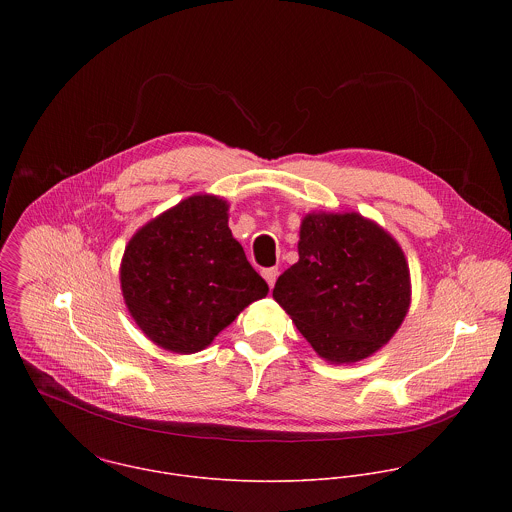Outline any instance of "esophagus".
<instances>
[{
	"label": "esophagus",
	"instance_id": "esophagus-1",
	"mask_svg": "<svg viewBox=\"0 0 512 512\" xmlns=\"http://www.w3.org/2000/svg\"><path fill=\"white\" fill-rule=\"evenodd\" d=\"M262 276H264V280L268 282V286L274 288V284H276V280H278V268H266V270L262 272Z\"/></svg>",
	"mask_w": 512,
	"mask_h": 512
}]
</instances>
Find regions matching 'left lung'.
Returning <instances> with one entry per match:
<instances>
[{
	"label": "left lung",
	"mask_w": 512,
	"mask_h": 512,
	"mask_svg": "<svg viewBox=\"0 0 512 512\" xmlns=\"http://www.w3.org/2000/svg\"><path fill=\"white\" fill-rule=\"evenodd\" d=\"M297 252L272 295L319 357L349 365L392 339L410 307V270L384 228L359 213H311Z\"/></svg>",
	"instance_id": "8db88e82"
}]
</instances>
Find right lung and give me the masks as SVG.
<instances>
[{"label":"right lung","mask_w":512,"mask_h":512,"mask_svg":"<svg viewBox=\"0 0 512 512\" xmlns=\"http://www.w3.org/2000/svg\"><path fill=\"white\" fill-rule=\"evenodd\" d=\"M138 327L165 351L191 355L213 343L268 284L228 228V205L193 195L142 226L120 268Z\"/></svg>","instance_id":"obj_1"}]
</instances>
